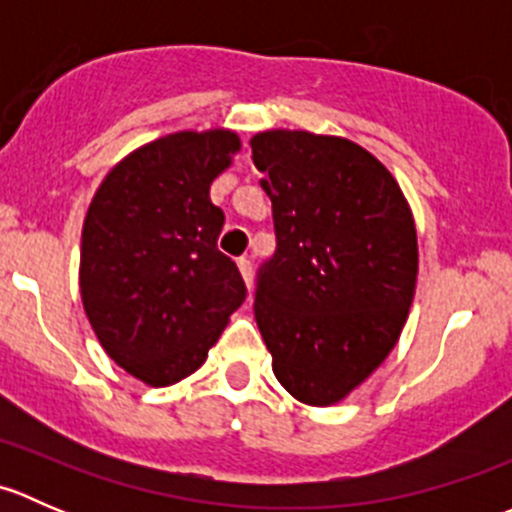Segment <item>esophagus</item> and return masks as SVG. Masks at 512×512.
Masks as SVG:
<instances>
[{"instance_id":"1","label":"esophagus","mask_w":512,"mask_h":512,"mask_svg":"<svg viewBox=\"0 0 512 512\" xmlns=\"http://www.w3.org/2000/svg\"><path fill=\"white\" fill-rule=\"evenodd\" d=\"M237 267H240L242 280H245L247 289H250V287H252V275H255V272H252V262H250V257H240V260H237Z\"/></svg>"}]
</instances>
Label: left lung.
I'll list each match as a JSON object with an SVG mask.
<instances>
[{
	"instance_id": "8db88e82",
	"label": "left lung",
	"mask_w": 512,
	"mask_h": 512,
	"mask_svg": "<svg viewBox=\"0 0 512 512\" xmlns=\"http://www.w3.org/2000/svg\"><path fill=\"white\" fill-rule=\"evenodd\" d=\"M277 250L257 272L255 319L277 381L332 406L389 356L414 302L418 245L394 175L347 138L252 136Z\"/></svg>"
}]
</instances>
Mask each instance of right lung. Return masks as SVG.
Returning <instances> with one entry per match:
<instances>
[{
  "label": "right lung",
  "mask_w": 512,
  "mask_h": 512,
  "mask_svg": "<svg viewBox=\"0 0 512 512\" xmlns=\"http://www.w3.org/2000/svg\"><path fill=\"white\" fill-rule=\"evenodd\" d=\"M240 138L180 131L126 156L103 178L81 232L79 285L106 354L148 386L193 374L245 302L218 250L225 215L210 183Z\"/></svg>",
  "instance_id": "1"
}]
</instances>
